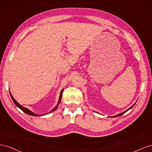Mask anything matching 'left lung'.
Listing matches in <instances>:
<instances>
[{
    "label": "left lung",
    "instance_id": "left-lung-1",
    "mask_svg": "<svg viewBox=\"0 0 152 152\" xmlns=\"http://www.w3.org/2000/svg\"><path fill=\"white\" fill-rule=\"evenodd\" d=\"M133 106H134V105H133ZM133 106H132V107L130 108H129L128 110H126V111L125 112H122V113H119V114H118V115H115L114 117H119V116H121V115H122L124 113H126V112H127L128 111V110H130L131 108H132V107H133Z\"/></svg>",
    "mask_w": 152,
    "mask_h": 152
}]
</instances>
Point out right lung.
Returning <instances> with one entry per match:
<instances>
[{
	"mask_svg": "<svg viewBox=\"0 0 152 152\" xmlns=\"http://www.w3.org/2000/svg\"><path fill=\"white\" fill-rule=\"evenodd\" d=\"M63 89H62L61 90V93H60V96H59V101H58V104L60 103V102H61V98H62V93H63ZM10 95H11V98H12V101H13V102L15 103V104L17 106V107H18V108H20L23 112H24L25 113H26V114H28V115H31V116H41V115H37V114H35V113H34V112H31L30 110H29L28 109H27V108H25V107H23V106H21V104H20L19 103H18L14 99V98L12 97V96L11 95V94L10 93ZM58 104H57V106L56 107H55L54 109H53L51 111H50L49 113H50V112H53V111H54L55 110H56V108H57V107H58Z\"/></svg>",
	"mask_w": 152,
	"mask_h": 152,
	"instance_id": "add662e5",
	"label": "right lung"
}]
</instances>
